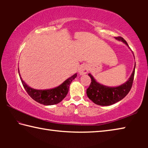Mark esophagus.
Here are the masks:
<instances>
[{
	"label": "esophagus",
	"mask_w": 148,
	"mask_h": 148,
	"mask_svg": "<svg viewBox=\"0 0 148 148\" xmlns=\"http://www.w3.org/2000/svg\"><path fill=\"white\" fill-rule=\"evenodd\" d=\"M88 71H89L88 66H87L86 64L81 65L78 70V72L80 75L86 74L87 73V72H88Z\"/></svg>",
	"instance_id": "1"
}]
</instances>
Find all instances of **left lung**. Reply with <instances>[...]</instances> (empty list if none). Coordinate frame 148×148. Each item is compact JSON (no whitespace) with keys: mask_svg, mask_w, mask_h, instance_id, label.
I'll return each instance as SVG.
<instances>
[{"mask_svg":"<svg viewBox=\"0 0 148 148\" xmlns=\"http://www.w3.org/2000/svg\"><path fill=\"white\" fill-rule=\"evenodd\" d=\"M116 39L123 42L127 46V42L121 36L116 37ZM136 63L134 64L133 71L129 79L123 84L117 87H108L99 84L94 79L91 74H88L91 77V82L87 89V95L95 104L100 106H110L121 101L129 93L133 83Z\"/></svg>","mask_w":148,"mask_h":148,"instance_id":"8db88e82","label":"left lung"}]
</instances>
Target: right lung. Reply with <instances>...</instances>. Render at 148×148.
<instances>
[{
	"label": "right lung",
	"instance_id": "add662e5",
	"mask_svg": "<svg viewBox=\"0 0 148 148\" xmlns=\"http://www.w3.org/2000/svg\"><path fill=\"white\" fill-rule=\"evenodd\" d=\"M19 74V71L18 69ZM20 79H21V83L23 84L25 89L26 90L27 93L31 98L34 100L35 101L38 102L40 104L46 105H53L59 103L62 101L65 97L66 96L69 92V87L72 80L76 78L77 74H74L73 76L70 77L69 78L65 80V81L59 86L55 87L50 89H32L31 87L25 83V82L22 79L21 75L19 74Z\"/></svg>",
	"mask_w": 148,
	"mask_h": 148
}]
</instances>
